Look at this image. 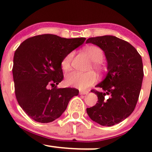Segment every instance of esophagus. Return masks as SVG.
<instances>
[{
	"mask_svg": "<svg viewBox=\"0 0 152 152\" xmlns=\"http://www.w3.org/2000/svg\"><path fill=\"white\" fill-rule=\"evenodd\" d=\"M88 93V91H80L79 94L80 95H85V94H87Z\"/></svg>",
	"mask_w": 152,
	"mask_h": 152,
	"instance_id": "1",
	"label": "esophagus"
}]
</instances>
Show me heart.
Masks as SVG:
<instances>
[{
    "label": "heart",
    "mask_w": 152,
    "mask_h": 152,
    "mask_svg": "<svg viewBox=\"0 0 152 152\" xmlns=\"http://www.w3.org/2000/svg\"><path fill=\"white\" fill-rule=\"evenodd\" d=\"M84 53L89 57L92 62V67L97 71H102L104 70L102 61L104 56L103 50L99 46H88L83 49ZM74 53L71 52L66 56L61 61V68L64 71H69L71 69V64L72 61ZM97 78L96 74L94 71H88L86 73H79L74 71L67 74L66 76V83L70 86L75 87L78 89L85 90L88 87L93 86L96 83Z\"/></svg>",
    "instance_id": "1"
}]
</instances>
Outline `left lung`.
Wrapping results in <instances>:
<instances>
[{"label": "left lung", "instance_id": "1", "mask_svg": "<svg viewBox=\"0 0 152 152\" xmlns=\"http://www.w3.org/2000/svg\"><path fill=\"white\" fill-rule=\"evenodd\" d=\"M86 43L100 47L108 64L106 78L96 85L103 91H91L98 96V103L87 108V114L102 126L117 124L137 105L144 77L142 57L129 43L116 36L89 38Z\"/></svg>", "mask_w": 152, "mask_h": 152}]
</instances>
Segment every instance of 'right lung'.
Returning a JSON list of instances; mask_svg holds the SVG:
<instances>
[{"mask_svg": "<svg viewBox=\"0 0 152 152\" xmlns=\"http://www.w3.org/2000/svg\"><path fill=\"white\" fill-rule=\"evenodd\" d=\"M85 38L43 34L24 41L13 57V76L18 104L34 121L49 123L61 116L78 90L57 88L64 78L61 61Z\"/></svg>", "mask_w": 152, "mask_h": 152, "instance_id": "1", "label": "right lung"}]
</instances>
